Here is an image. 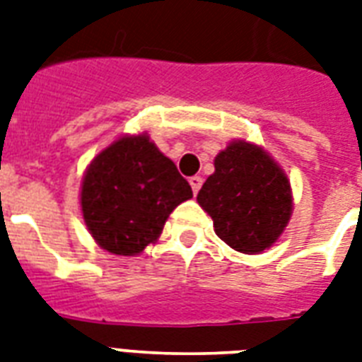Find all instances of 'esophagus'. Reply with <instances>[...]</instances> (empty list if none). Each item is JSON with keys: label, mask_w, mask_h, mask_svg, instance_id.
I'll use <instances>...</instances> for the list:
<instances>
[{"label": "esophagus", "mask_w": 362, "mask_h": 362, "mask_svg": "<svg viewBox=\"0 0 362 362\" xmlns=\"http://www.w3.org/2000/svg\"><path fill=\"white\" fill-rule=\"evenodd\" d=\"M189 186H192L193 193L197 195V192H199L201 186H203V178H201V176H192V178H189Z\"/></svg>", "instance_id": "1"}]
</instances>
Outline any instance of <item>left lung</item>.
<instances>
[{
	"mask_svg": "<svg viewBox=\"0 0 362 362\" xmlns=\"http://www.w3.org/2000/svg\"><path fill=\"white\" fill-rule=\"evenodd\" d=\"M214 233L243 255L272 248L291 222L288 176L262 146L231 140L214 157V173L197 193Z\"/></svg>",
	"mask_w": 362,
	"mask_h": 362,
	"instance_id": "1",
	"label": "left lung"
}]
</instances>
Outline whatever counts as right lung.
<instances>
[{"label": "right lung", "instance_id": "obj_1", "mask_svg": "<svg viewBox=\"0 0 362 362\" xmlns=\"http://www.w3.org/2000/svg\"><path fill=\"white\" fill-rule=\"evenodd\" d=\"M192 197L175 163L148 132H138L96 153L83 175L79 205L98 247L136 256L159 239L170 212Z\"/></svg>", "mask_w": 362, "mask_h": 362}]
</instances>
